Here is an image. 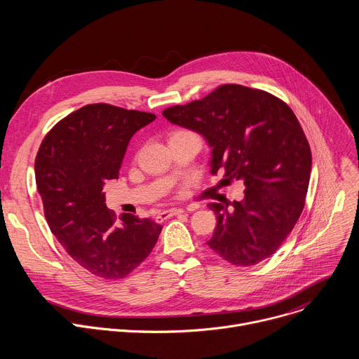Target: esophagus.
I'll return each mask as SVG.
<instances>
[{"label":"esophagus","mask_w":359,"mask_h":359,"mask_svg":"<svg viewBox=\"0 0 359 359\" xmlns=\"http://www.w3.org/2000/svg\"><path fill=\"white\" fill-rule=\"evenodd\" d=\"M184 210L183 209H179V208H173V209H169V210H163V212H161L159 215H158V220L159 222H163V220H166V219H169V217H173V216H179V215H182Z\"/></svg>","instance_id":"1"}]
</instances>
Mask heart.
I'll return each mask as SVG.
<instances>
[{
  "mask_svg": "<svg viewBox=\"0 0 359 359\" xmlns=\"http://www.w3.org/2000/svg\"><path fill=\"white\" fill-rule=\"evenodd\" d=\"M179 133H184V130H179V132H175L173 135H179ZM173 135H172V136H173Z\"/></svg>",
  "mask_w": 359,
  "mask_h": 359,
  "instance_id": "b5f03b06",
  "label": "heart"
}]
</instances>
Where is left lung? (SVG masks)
I'll list each match as a JSON object with an SVG mask.
<instances>
[{"mask_svg":"<svg viewBox=\"0 0 359 359\" xmlns=\"http://www.w3.org/2000/svg\"><path fill=\"white\" fill-rule=\"evenodd\" d=\"M212 147L210 173L243 180L244 200L209 208L217 227L208 245L226 262L250 267L278 250L294 229L311 175V149L290 107L274 95L222 85L206 97L163 111Z\"/></svg>","mask_w":359,"mask_h":359,"instance_id":"8db88e82","label":"left lung"}]
</instances>
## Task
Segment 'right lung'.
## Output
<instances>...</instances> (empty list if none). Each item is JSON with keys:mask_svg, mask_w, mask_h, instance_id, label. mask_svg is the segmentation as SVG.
I'll return each instance as SVG.
<instances>
[{"mask_svg": "<svg viewBox=\"0 0 359 359\" xmlns=\"http://www.w3.org/2000/svg\"><path fill=\"white\" fill-rule=\"evenodd\" d=\"M156 119L153 114L93 104L58 122L42 140L35 182L48 226L67 252L90 274L118 280L132 273L162 231L151 219L105 204L107 180L118 179L132 136Z\"/></svg>", "mask_w": 359, "mask_h": 359, "instance_id": "1", "label": "right lung"}]
</instances>
